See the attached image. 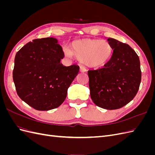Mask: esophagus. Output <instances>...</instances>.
Segmentation results:
<instances>
[{
  "mask_svg": "<svg viewBox=\"0 0 155 155\" xmlns=\"http://www.w3.org/2000/svg\"><path fill=\"white\" fill-rule=\"evenodd\" d=\"M87 72V69L84 67L81 66L80 67V72L83 73V72Z\"/></svg>",
  "mask_w": 155,
  "mask_h": 155,
  "instance_id": "esophagus-1",
  "label": "esophagus"
}]
</instances>
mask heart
Masks as SVG:
<instances>
[{
    "label": "heart",
    "instance_id": "heart-1",
    "mask_svg": "<svg viewBox=\"0 0 155 155\" xmlns=\"http://www.w3.org/2000/svg\"><path fill=\"white\" fill-rule=\"evenodd\" d=\"M63 51L67 57L71 58L74 55L87 67L97 68L109 61L114 48L107 40L82 39L73 41L70 48H64Z\"/></svg>",
    "mask_w": 155,
    "mask_h": 155
}]
</instances>
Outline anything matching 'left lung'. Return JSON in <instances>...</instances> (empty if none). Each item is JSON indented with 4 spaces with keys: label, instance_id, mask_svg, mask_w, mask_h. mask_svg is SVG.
Wrapping results in <instances>:
<instances>
[{
    "label": "left lung",
    "instance_id": "1",
    "mask_svg": "<svg viewBox=\"0 0 155 155\" xmlns=\"http://www.w3.org/2000/svg\"><path fill=\"white\" fill-rule=\"evenodd\" d=\"M114 51L104 68L88 70L91 97L103 109L123 107L137 95L141 82L140 62L135 51L125 43L109 38Z\"/></svg>",
    "mask_w": 155,
    "mask_h": 155
}]
</instances>
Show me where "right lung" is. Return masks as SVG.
<instances>
[{
    "label": "right lung",
    "instance_id": "right-lung-1",
    "mask_svg": "<svg viewBox=\"0 0 155 155\" xmlns=\"http://www.w3.org/2000/svg\"><path fill=\"white\" fill-rule=\"evenodd\" d=\"M64 56L54 37L34 39L17 51L13 79L22 101L37 110H51L63 104L79 70L76 64L60 63Z\"/></svg>",
    "mask_w": 155,
    "mask_h": 155
}]
</instances>
